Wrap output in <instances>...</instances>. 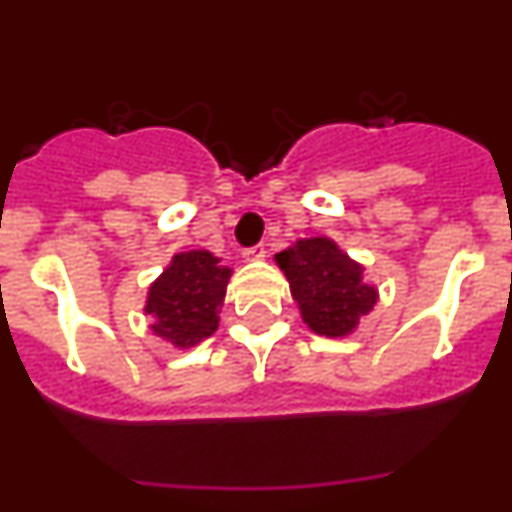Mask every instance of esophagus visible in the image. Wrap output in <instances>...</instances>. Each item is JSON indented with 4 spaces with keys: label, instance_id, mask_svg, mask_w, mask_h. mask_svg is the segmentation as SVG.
<instances>
[{
    "label": "esophagus",
    "instance_id": "1",
    "mask_svg": "<svg viewBox=\"0 0 512 512\" xmlns=\"http://www.w3.org/2000/svg\"><path fill=\"white\" fill-rule=\"evenodd\" d=\"M265 245H255V247H247V250H242V257H245L247 262H255V260H262L265 257Z\"/></svg>",
    "mask_w": 512,
    "mask_h": 512
}]
</instances>
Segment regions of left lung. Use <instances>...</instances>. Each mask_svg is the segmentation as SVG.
Wrapping results in <instances>:
<instances>
[{
  "label": "left lung",
  "mask_w": 512,
  "mask_h": 512,
  "mask_svg": "<svg viewBox=\"0 0 512 512\" xmlns=\"http://www.w3.org/2000/svg\"><path fill=\"white\" fill-rule=\"evenodd\" d=\"M302 322L319 337H352L379 302V289L364 280V265L332 237H299L275 255Z\"/></svg>",
  "instance_id": "obj_1"
}]
</instances>
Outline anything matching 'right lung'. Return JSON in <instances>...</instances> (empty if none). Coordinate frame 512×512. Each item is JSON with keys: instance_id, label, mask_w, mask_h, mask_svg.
I'll use <instances>...</instances> for the list:
<instances>
[{"instance_id": "right-lung-1", "label": "right lung", "mask_w": 512, "mask_h": 512, "mask_svg": "<svg viewBox=\"0 0 512 512\" xmlns=\"http://www.w3.org/2000/svg\"><path fill=\"white\" fill-rule=\"evenodd\" d=\"M232 267L210 250L175 252L165 270L148 285L143 314L151 329L175 349L198 347L218 332Z\"/></svg>"}]
</instances>
